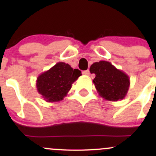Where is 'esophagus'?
<instances>
[{"instance_id": "obj_1", "label": "esophagus", "mask_w": 156, "mask_h": 156, "mask_svg": "<svg viewBox=\"0 0 156 156\" xmlns=\"http://www.w3.org/2000/svg\"><path fill=\"white\" fill-rule=\"evenodd\" d=\"M82 74H83V75H87V76H88V75H90V71L89 70H86V71H83Z\"/></svg>"}]
</instances>
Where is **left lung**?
<instances>
[{"label": "left lung", "instance_id": "8db88e82", "mask_svg": "<svg viewBox=\"0 0 156 156\" xmlns=\"http://www.w3.org/2000/svg\"><path fill=\"white\" fill-rule=\"evenodd\" d=\"M90 72L95 74L93 82L99 95L104 100L119 101L127 95L130 87L129 76L111 62L103 60L94 62L90 66Z\"/></svg>", "mask_w": 156, "mask_h": 156}]
</instances>
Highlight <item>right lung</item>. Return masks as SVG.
<instances>
[{
  "mask_svg": "<svg viewBox=\"0 0 156 156\" xmlns=\"http://www.w3.org/2000/svg\"><path fill=\"white\" fill-rule=\"evenodd\" d=\"M81 75V72L78 69H73L65 62H57L37 77L36 81L37 92L49 103L60 101L67 95L72 84Z\"/></svg>",
  "mask_w": 156,
  "mask_h": 156,
  "instance_id": "add662e5",
  "label": "right lung"
}]
</instances>
